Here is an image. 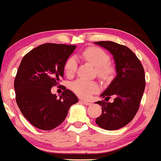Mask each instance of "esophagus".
Segmentation results:
<instances>
[{"label": "esophagus", "instance_id": "34e87169", "mask_svg": "<svg viewBox=\"0 0 161 161\" xmlns=\"http://www.w3.org/2000/svg\"><path fill=\"white\" fill-rule=\"evenodd\" d=\"M80 102L82 103L85 104V105H86V106H89V105H91V104H92V103H91V102L86 101V100H81Z\"/></svg>", "mask_w": 161, "mask_h": 161}]
</instances>
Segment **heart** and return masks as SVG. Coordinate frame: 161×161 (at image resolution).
Returning <instances> with one entry per match:
<instances>
[{"instance_id": "obj_1", "label": "heart", "mask_w": 161, "mask_h": 161, "mask_svg": "<svg viewBox=\"0 0 161 161\" xmlns=\"http://www.w3.org/2000/svg\"><path fill=\"white\" fill-rule=\"evenodd\" d=\"M80 57L97 67V73L103 79H109L113 74V66L109 63L110 57L103 49L96 46L88 47L80 53ZM77 61L75 57H69L64 64L66 74L69 76L74 74L77 69ZM72 90L81 97H89L92 94L99 92L98 84L92 81L79 79L72 83Z\"/></svg>"}]
</instances>
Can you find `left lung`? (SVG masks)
I'll use <instances>...</instances> for the list:
<instances>
[{"label":"left lung","mask_w":161,"mask_h":161,"mask_svg":"<svg viewBox=\"0 0 161 161\" xmlns=\"http://www.w3.org/2000/svg\"><path fill=\"white\" fill-rule=\"evenodd\" d=\"M94 43L109 50L113 55L117 73L100 95L106 101L114 96V101L96 102L102 106V113L96 119V124L107 130H118L130 122L138 111L146 87L144 68L136 55L127 46L112 41Z\"/></svg>","instance_id":"1"}]
</instances>
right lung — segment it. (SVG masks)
<instances>
[{
	"label": "right lung",
	"mask_w": 161,
	"mask_h": 161,
	"mask_svg": "<svg viewBox=\"0 0 161 161\" xmlns=\"http://www.w3.org/2000/svg\"><path fill=\"white\" fill-rule=\"evenodd\" d=\"M76 46L45 43L27 53L15 78V100L22 115L36 128L51 130L64 121L68 110L79 101L69 89L60 98L51 93L64 76L65 62Z\"/></svg>",
	"instance_id": "add662e5"
}]
</instances>
